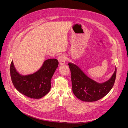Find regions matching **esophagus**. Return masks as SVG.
I'll list each match as a JSON object with an SVG mask.
<instances>
[{"mask_svg":"<svg viewBox=\"0 0 128 128\" xmlns=\"http://www.w3.org/2000/svg\"><path fill=\"white\" fill-rule=\"evenodd\" d=\"M58 61L61 65H63L65 64L66 61V58L64 55H61L58 57Z\"/></svg>","mask_w":128,"mask_h":128,"instance_id":"1","label":"esophagus"}]
</instances>
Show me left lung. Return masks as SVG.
I'll list each match as a JSON object with an SVG mask.
<instances>
[{"label":"left lung","mask_w":128,"mask_h":128,"mask_svg":"<svg viewBox=\"0 0 128 128\" xmlns=\"http://www.w3.org/2000/svg\"><path fill=\"white\" fill-rule=\"evenodd\" d=\"M71 72L72 91L84 102H96L106 96L112 88L116 75V68L112 77L103 83H98L88 77L76 65L68 63Z\"/></svg>","instance_id":"8db88e82"}]
</instances>
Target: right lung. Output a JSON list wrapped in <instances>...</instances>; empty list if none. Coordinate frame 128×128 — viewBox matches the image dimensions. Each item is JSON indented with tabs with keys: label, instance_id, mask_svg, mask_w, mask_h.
I'll return each instance as SVG.
<instances>
[{
	"label": "right lung",
	"instance_id": "right-lung-1",
	"mask_svg": "<svg viewBox=\"0 0 128 128\" xmlns=\"http://www.w3.org/2000/svg\"><path fill=\"white\" fill-rule=\"evenodd\" d=\"M59 62L56 59L45 60L38 71L32 74L22 76L14 67L10 65L11 80L15 88L21 94L32 98H40L49 92L51 79L58 67Z\"/></svg>",
	"mask_w": 128,
	"mask_h": 128
}]
</instances>
